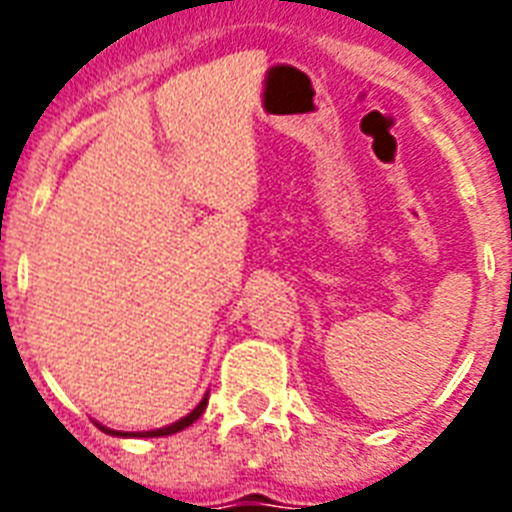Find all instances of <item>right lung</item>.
Masks as SVG:
<instances>
[{
    "label": "right lung",
    "instance_id": "right-lung-1",
    "mask_svg": "<svg viewBox=\"0 0 512 512\" xmlns=\"http://www.w3.org/2000/svg\"><path fill=\"white\" fill-rule=\"evenodd\" d=\"M204 409H207V396L201 398L199 406L193 409L191 414H185L183 420L172 422V425H167V428H156V430H143V433H124V430H111L106 428V425H98L100 430H106L108 436H122V438H162V436H172V433H180V430H185L188 425H193V422L199 420L201 414H204Z\"/></svg>",
    "mask_w": 512,
    "mask_h": 512
}]
</instances>
